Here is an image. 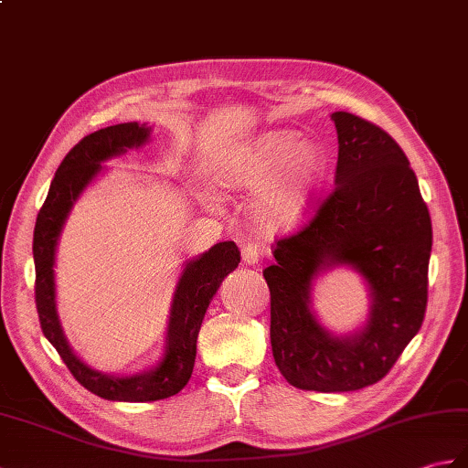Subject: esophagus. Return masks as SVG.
<instances>
[{
	"label": "esophagus",
	"instance_id": "34e87169",
	"mask_svg": "<svg viewBox=\"0 0 468 468\" xmlns=\"http://www.w3.org/2000/svg\"><path fill=\"white\" fill-rule=\"evenodd\" d=\"M241 257L245 265H257L261 257V247L257 243H247L241 247Z\"/></svg>",
	"mask_w": 468,
	"mask_h": 468
}]
</instances>
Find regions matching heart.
I'll use <instances>...</instances> for the list:
<instances>
[{"label":"heart","mask_w":468,"mask_h":468,"mask_svg":"<svg viewBox=\"0 0 468 468\" xmlns=\"http://www.w3.org/2000/svg\"><path fill=\"white\" fill-rule=\"evenodd\" d=\"M231 189L255 191L253 217L267 231H287L307 219L327 173V155L295 132H269L231 147L217 163Z\"/></svg>","instance_id":"b5f03b06"}]
</instances>
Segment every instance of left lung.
Returning <instances> with one entry per match:
<instances>
[{
  "mask_svg": "<svg viewBox=\"0 0 468 468\" xmlns=\"http://www.w3.org/2000/svg\"><path fill=\"white\" fill-rule=\"evenodd\" d=\"M335 189L311 221L275 243L263 271L271 292V349L287 383L317 393L375 385L393 368L427 311L432 227L419 181L397 141L346 112ZM339 264L356 268L372 311L353 335L335 337L310 311L312 281Z\"/></svg>",
  "mask_w": 468,
  "mask_h": 468,
  "instance_id": "obj_1",
  "label": "left lung"
}]
</instances>
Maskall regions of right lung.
<instances>
[{
  "label": "right lung",
  "mask_w": 468,
  "mask_h": 468,
  "mask_svg": "<svg viewBox=\"0 0 468 468\" xmlns=\"http://www.w3.org/2000/svg\"><path fill=\"white\" fill-rule=\"evenodd\" d=\"M149 133L151 127L133 122L105 127L83 137L63 157L61 165L58 167L56 177L49 185L46 203L41 205L37 213L34 229L36 305L43 335L56 346L75 381L97 397L107 400H125V403H147V400L167 399L177 395L187 385L193 373L197 335L205 311H207L223 279L235 271L239 261H241V251L237 245L233 241H223L185 263L176 292H173L165 353L149 371L132 377L103 375L87 367L71 351L58 317L56 275H53L56 247L63 223L83 189L101 171V163L125 154L132 147H141L149 139Z\"/></svg>",
  "instance_id": "add662e5"
}]
</instances>
